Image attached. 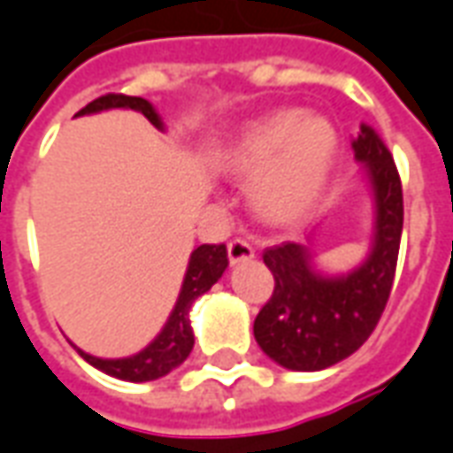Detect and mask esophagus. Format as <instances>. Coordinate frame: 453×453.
<instances>
[{
    "instance_id": "obj_1",
    "label": "esophagus",
    "mask_w": 453,
    "mask_h": 453,
    "mask_svg": "<svg viewBox=\"0 0 453 453\" xmlns=\"http://www.w3.org/2000/svg\"><path fill=\"white\" fill-rule=\"evenodd\" d=\"M253 256H256V251H253V246L249 242H243V239H234V242L229 243V261H232V265L243 261H251Z\"/></svg>"
}]
</instances>
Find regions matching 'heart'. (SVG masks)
<instances>
[{"label":"heart","instance_id":"b5f03b06","mask_svg":"<svg viewBox=\"0 0 453 453\" xmlns=\"http://www.w3.org/2000/svg\"><path fill=\"white\" fill-rule=\"evenodd\" d=\"M339 156V131L322 114L278 109L253 119L219 150V168L251 182L249 197L268 224H293L322 197Z\"/></svg>","mask_w":453,"mask_h":453}]
</instances>
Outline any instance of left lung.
I'll list each match as a JSON object with an SVG mask.
<instances>
[{"label":"left lung","instance_id":"8db88e82","mask_svg":"<svg viewBox=\"0 0 453 453\" xmlns=\"http://www.w3.org/2000/svg\"><path fill=\"white\" fill-rule=\"evenodd\" d=\"M356 160L373 197V234L365 258L349 273L317 268L312 236L263 253L275 278L268 303L253 322L263 354L288 371H322L358 351L386 310L403 236V185L395 160L371 127L361 124Z\"/></svg>","mask_w":453,"mask_h":453}]
</instances>
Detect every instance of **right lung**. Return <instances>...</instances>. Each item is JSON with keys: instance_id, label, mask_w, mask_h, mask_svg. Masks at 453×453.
I'll use <instances>...</instances> for the list:
<instances>
[{"instance_id": "right-lung-1", "label": "right lung", "mask_w": 453, "mask_h": 453, "mask_svg": "<svg viewBox=\"0 0 453 453\" xmlns=\"http://www.w3.org/2000/svg\"><path fill=\"white\" fill-rule=\"evenodd\" d=\"M107 109H134V111H139L149 119L156 129L165 131L163 119L149 99L127 97V95H104V97L89 102L85 109H80L75 117L97 114V111H107ZM226 265H229V258H226L224 243H202L190 253L180 295H178V303L173 307L168 322L163 324L160 334L146 349H141L139 354L127 356V358H99V356L85 354L82 349L75 346L78 354L89 365L99 368L102 373L119 378V380H129V383H146V380H156V378L168 375L173 368H178L190 356L192 346H195V334H192L190 324L192 304L219 280L221 273L226 271Z\"/></svg>"}]
</instances>
